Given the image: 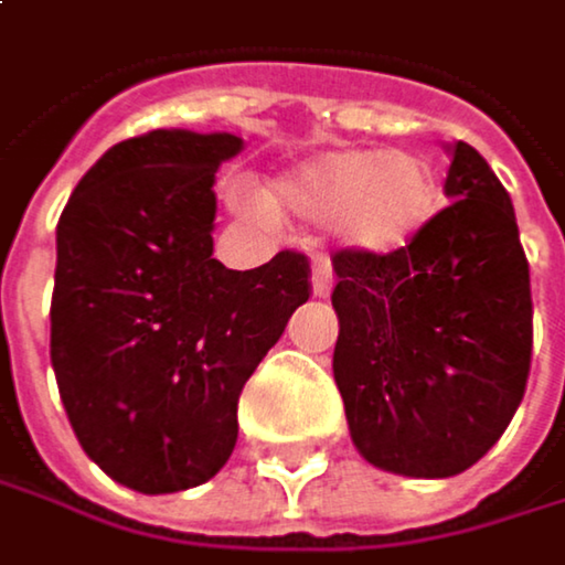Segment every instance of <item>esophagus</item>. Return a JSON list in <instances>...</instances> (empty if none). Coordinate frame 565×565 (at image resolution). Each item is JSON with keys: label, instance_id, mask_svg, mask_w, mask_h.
I'll return each mask as SVG.
<instances>
[{"label": "esophagus", "instance_id": "1", "mask_svg": "<svg viewBox=\"0 0 565 565\" xmlns=\"http://www.w3.org/2000/svg\"><path fill=\"white\" fill-rule=\"evenodd\" d=\"M311 285H315V295L318 298H328L331 288H334V267L328 257H318L315 267H311Z\"/></svg>", "mask_w": 565, "mask_h": 565}]
</instances>
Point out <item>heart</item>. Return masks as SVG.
I'll return each mask as SVG.
<instances>
[{
  "instance_id": "heart-1",
  "label": "heart",
  "mask_w": 565,
  "mask_h": 565,
  "mask_svg": "<svg viewBox=\"0 0 565 565\" xmlns=\"http://www.w3.org/2000/svg\"><path fill=\"white\" fill-rule=\"evenodd\" d=\"M270 201L301 221L334 224L361 254H397L437 217V171L404 151L344 148L311 158L274 181ZM260 211V201L250 204Z\"/></svg>"
}]
</instances>
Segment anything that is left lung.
Returning a JSON list of instances; mask_svg holds the SVG:
<instances>
[{"label": "left lung", "mask_w": 565, "mask_h": 565, "mask_svg": "<svg viewBox=\"0 0 565 565\" xmlns=\"http://www.w3.org/2000/svg\"><path fill=\"white\" fill-rule=\"evenodd\" d=\"M447 198L397 254L338 250L334 381L351 440L381 470H470L510 427L530 377L533 298L513 201L487 158L450 145Z\"/></svg>", "instance_id": "8db88e82"}]
</instances>
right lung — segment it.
Returning a JSON list of instances; mask_svg holds the SVG:
<instances>
[{
	"mask_svg": "<svg viewBox=\"0 0 565 565\" xmlns=\"http://www.w3.org/2000/svg\"><path fill=\"white\" fill-rule=\"evenodd\" d=\"M227 131L154 128L111 145L55 227L52 367L82 450L121 487L178 493L237 444V397L311 298V264L280 250L227 270L214 171Z\"/></svg>",
	"mask_w": 565,
	"mask_h": 565,
	"instance_id": "right-lung-1",
	"label": "right lung"
}]
</instances>
